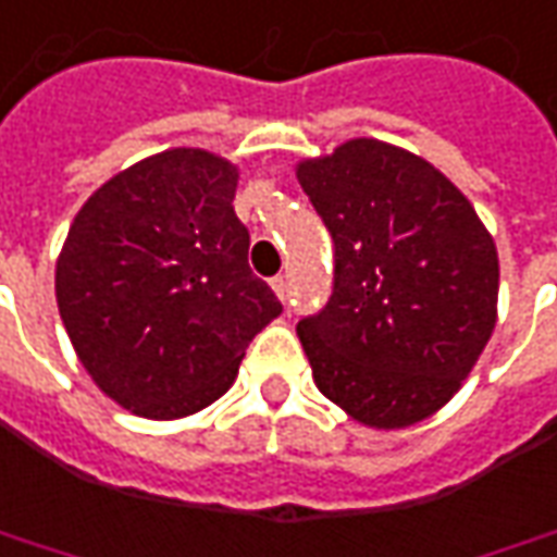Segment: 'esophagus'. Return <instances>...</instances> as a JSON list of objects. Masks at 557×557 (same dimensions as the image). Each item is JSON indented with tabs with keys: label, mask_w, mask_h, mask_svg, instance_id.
Masks as SVG:
<instances>
[{
	"label": "esophagus",
	"mask_w": 557,
	"mask_h": 557,
	"mask_svg": "<svg viewBox=\"0 0 557 557\" xmlns=\"http://www.w3.org/2000/svg\"><path fill=\"white\" fill-rule=\"evenodd\" d=\"M271 286H274V293H277L280 301H286V298H289V280L283 277V274L271 280Z\"/></svg>",
	"instance_id": "1"
}]
</instances>
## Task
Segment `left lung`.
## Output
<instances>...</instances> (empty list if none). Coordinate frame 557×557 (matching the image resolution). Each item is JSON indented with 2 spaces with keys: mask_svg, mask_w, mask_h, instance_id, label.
<instances>
[{
  "mask_svg": "<svg viewBox=\"0 0 557 557\" xmlns=\"http://www.w3.org/2000/svg\"><path fill=\"white\" fill-rule=\"evenodd\" d=\"M335 244L326 308L298 320L320 393L403 430L460 389L497 323V247L430 161L350 139L295 170Z\"/></svg>",
  "mask_w": 557,
  "mask_h": 557,
  "instance_id": "8db88e82",
  "label": "left lung"
}]
</instances>
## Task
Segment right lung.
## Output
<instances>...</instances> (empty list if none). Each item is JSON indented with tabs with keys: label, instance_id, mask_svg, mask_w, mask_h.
<instances>
[{
	"label": "right lung",
	"instance_id": "obj_1",
	"mask_svg": "<svg viewBox=\"0 0 557 557\" xmlns=\"http://www.w3.org/2000/svg\"><path fill=\"white\" fill-rule=\"evenodd\" d=\"M237 168L170 149L100 185L57 259L60 320L94 384L173 421L215 403L283 305L249 271Z\"/></svg>",
	"mask_w": 557,
	"mask_h": 557
}]
</instances>
